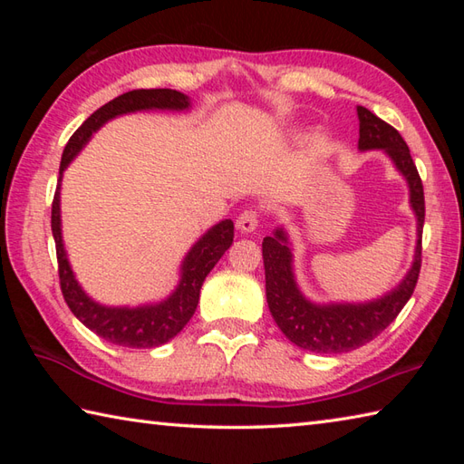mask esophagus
<instances>
[{
	"mask_svg": "<svg viewBox=\"0 0 464 464\" xmlns=\"http://www.w3.org/2000/svg\"><path fill=\"white\" fill-rule=\"evenodd\" d=\"M257 223H259V219H257V213L255 211H243L239 217H237V229L241 231V233H253L255 229H257Z\"/></svg>",
	"mask_w": 464,
	"mask_h": 464,
	"instance_id": "34e87169",
	"label": "esophagus"
}]
</instances>
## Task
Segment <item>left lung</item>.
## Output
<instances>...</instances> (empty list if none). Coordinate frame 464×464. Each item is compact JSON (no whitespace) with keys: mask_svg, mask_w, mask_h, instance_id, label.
<instances>
[{"mask_svg":"<svg viewBox=\"0 0 464 464\" xmlns=\"http://www.w3.org/2000/svg\"><path fill=\"white\" fill-rule=\"evenodd\" d=\"M359 117V151H382L405 179L409 189V207L417 221L415 255L409 271L395 287L381 297L369 301H327L309 299L299 287L295 275V253L287 227H275L263 239L265 291L267 304L277 327L299 349L313 353H349L372 341L395 321L401 309L411 299L420 271V237L425 223V195L422 183L409 147L401 133L357 105Z\"/></svg>","mask_w":464,"mask_h":464,"instance_id":"1","label":"left lung"}]
</instances>
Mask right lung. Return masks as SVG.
<instances>
[{"label": "right lung", "instance_id": "right-lung-1", "mask_svg": "<svg viewBox=\"0 0 464 464\" xmlns=\"http://www.w3.org/2000/svg\"><path fill=\"white\" fill-rule=\"evenodd\" d=\"M191 100L181 92L175 90H133L120 97H115L110 103H105L100 110L93 111L82 123L72 140L67 141L62 165H59L57 189L52 205V233L57 249L59 263V283L67 307L80 319L87 329L100 334L102 339L110 341L120 347L131 349H150L171 341L177 333H181L199 303V293L203 281L211 269L223 257V253L233 243V221L223 219L209 227L191 249L185 253L179 265V279L175 289L167 297L141 304H103L95 301L87 293L82 283L77 281L75 271L69 263L63 231H62V179L63 171L69 167L83 147L92 141L93 133L115 120V117L140 113V111H189Z\"/></svg>", "mask_w": 464, "mask_h": 464}]
</instances>
